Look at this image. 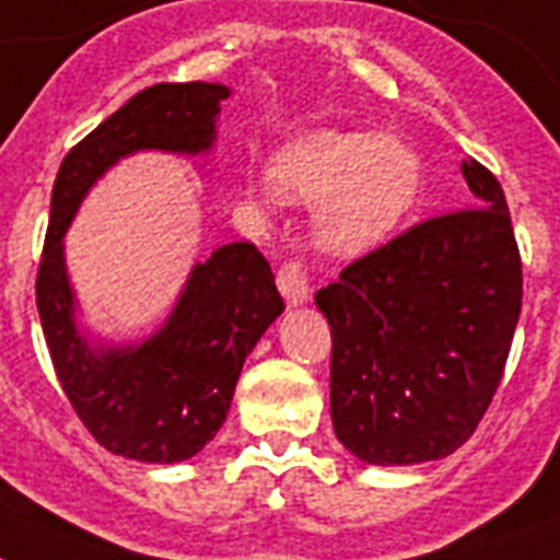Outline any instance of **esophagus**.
Returning a JSON list of instances; mask_svg holds the SVG:
<instances>
[{"mask_svg": "<svg viewBox=\"0 0 560 560\" xmlns=\"http://www.w3.org/2000/svg\"><path fill=\"white\" fill-rule=\"evenodd\" d=\"M276 284H279L281 295L290 304H304L311 299V288H307V272L302 270L299 261H284L276 272Z\"/></svg>", "mask_w": 560, "mask_h": 560, "instance_id": "1", "label": "esophagus"}]
</instances>
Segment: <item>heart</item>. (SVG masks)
I'll use <instances>...</instances> for the list:
<instances>
[{"mask_svg": "<svg viewBox=\"0 0 560 560\" xmlns=\"http://www.w3.org/2000/svg\"><path fill=\"white\" fill-rule=\"evenodd\" d=\"M420 180V158L406 143L365 131H307L270 163L281 198L319 201L316 235L336 253L380 244L411 212Z\"/></svg>", "mask_w": 560, "mask_h": 560, "instance_id": "1", "label": "heart"}]
</instances>
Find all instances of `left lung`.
Returning <instances> with one entry per match:
<instances>
[{
	"label": "left lung",
	"mask_w": 560,
	"mask_h": 560,
	"mask_svg": "<svg viewBox=\"0 0 560 560\" xmlns=\"http://www.w3.org/2000/svg\"><path fill=\"white\" fill-rule=\"evenodd\" d=\"M471 207L425 218L316 293L330 325V417L374 466L457 452L501 385L524 272L506 195L463 161Z\"/></svg>",
	"instance_id": "8db88e82"
}]
</instances>
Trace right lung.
<instances>
[{"label":"right lung","instance_id":"1","mask_svg":"<svg viewBox=\"0 0 560 560\" xmlns=\"http://www.w3.org/2000/svg\"><path fill=\"white\" fill-rule=\"evenodd\" d=\"M226 97L218 83L143 89L66 154L54 180L36 311L71 408L91 438L129 460H186L215 438L244 359L284 302L256 244L235 241L192 267L172 316L147 342L91 348L77 330L62 235L91 184L126 154L207 152Z\"/></svg>","mask_w":560,"mask_h":560}]
</instances>
